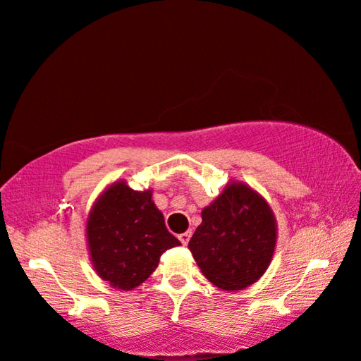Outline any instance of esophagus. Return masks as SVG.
I'll return each mask as SVG.
<instances>
[{
	"label": "esophagus",
	"mask_w": 361,
	"mask_h": 361,
	"mask_svg": "<svg viewBox=\"0 0 361 361\" xmlns=\"http://www.w3.org/2000/svg\"><path fill=\"white\" fill-rule=\"evenodd\" d=\"M190 238H191V233H188V231H186V233H181L180 236H178V239H180V241H181V244H183V246H186V244H188Z\"/></svg>",
	"instance_id": "esophagus-1"
}]
</instances>
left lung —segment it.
Listing matches in <instances>:
<instances>
[{"mask_svg":"<svg viewBox=\"0 0 361 361\" xmlns=\"http://www.w3.org/2000/svg\"><path fill=\"white\" fill-rule=\"evenodd\" d=\"M188 247L208 281L241 290L266 271L276 247V219L262 196L234 183L201 213Z\"/></svg>","mask_w":361,"mask_h":361,"instance_id":"obj_1","label":"left lung"}]
</instances>
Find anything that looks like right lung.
I'll use <instances>...</instances> for the list:
<instances>
[{"label":"right lung","mask_w":361,"mask_h":361,"mask_svg":"<svg viewBox=\"0 0 361 361\" xmlns=\"http://www.w3.org/2000/svg\"><path fill=\"white\" fill-rule=\"evenodd\" d=\"M87 241L95 271L122 290L147 281L161 254L181 244L168 233L152 191H135L123 181L105 190L94 204Z\"/></svg>","instance_id":"right-lung-1"}]
</instances>
